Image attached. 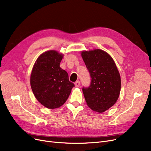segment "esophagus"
I'll list each match as a JSON object with an SVG mask.
<instances>
[{
  "mask_svg": "<svg viewBox=\"0 0 151 151\" xmlns=\"http://www.w3.org/2000/svg\"><path fill=\"white\" fill-rule=\"evenodd\" d=\"M80 84H81V83H80V81H77L75 83V86L76 88H78V87L80 86Z\"/></svg>",
  "mask_w": 151,
  "mask_h": 151,
  "instance_id": "34e87169",
  "label": "esophagus"
}]
</instances>
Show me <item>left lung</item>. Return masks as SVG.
Returning a JSON list of instances; mask_svg holds the SVG:
<instances>
[{
  "label": "left lung",
  "instance_id": "left-lung-1",
  "mask_svg": "<svg viewBox=\"0 0 151 151\" xmlns=\"http://www.w3.org/2000/svg\"><path fill=\"white\" fill-rule=\"evenodd\" d=\"M81 54L91 77L89 88H83L86 104L94 111L104 113L112 107L119 97V72L112 57L104 50L83 51Z\"/></svg>",
  "mask_w": 151,
  "mask_h": 151
}]
</instances>
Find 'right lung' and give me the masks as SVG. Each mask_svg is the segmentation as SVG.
<instances>
[{"instance_id": "obj_1", "label": "right lung", "mask_w": 151, "mask_h": 151, "mask_svg": "<svg viewBox=\"0 0 151 151\" xmlns=\"http://www.w3.org/2000/svg\"><path fill=\"white\" fill-rule=\"evenodd\" d=\"M63 54L55 50L39 55L30 75V86L36 99L48 109L58 108L65 104L75 87L67 71L60 67Z\"/></svg>"}]
</instances>
